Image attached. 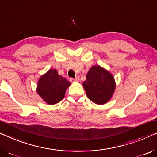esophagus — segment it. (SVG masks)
I'll return each instance as SVG.
<instances>
[{
	"mask_svg": "<svg viewBox=\"0 0 157 157\" xmlns=\"http://www.w3.org/2000/svg\"><path fill=\"white\" fill-rule=\"evenodd\" d=\"M70 80H71V82H79V77H76L75 78H71L70 79Z\"/></svg>",
	"mask_w": 157,
	"mask_h": 157,
	"instance_id": "esophagus-1",
	"label": "esophagus"
}]
</instances>
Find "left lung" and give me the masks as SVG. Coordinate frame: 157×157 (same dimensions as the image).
Returning a JSON list of instances; mask_svg holds the SVG:
<instances>
[{
	"label": "left lung",
	"instance_id": "left-lung-1",
	"mask_svg": "<svg viewBox=\"0 0 157 157\" xmlns=\"http://www.w3.org/2000/svg\"><path fill=\"white\" fill-rule=\"evenodd\" d=\"M86 78L82 85L91 101L97 104H104L111 99L116 82L111 72L100 65H94L88 71Z\"/></svg>",
	"mask_w": 157,
	"mask_h": 157
}]
</instances>
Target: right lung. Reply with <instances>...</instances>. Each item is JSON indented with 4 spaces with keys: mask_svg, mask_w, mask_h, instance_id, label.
Segmentation results:
<instances>
[{
    "mask_svg": "<svg viewBox=\"0 0 157 157\" xmlns=\"http://www.w3.org/2000/svg\"><path fill=\"white\" fill-rule=\"evenodd\" d=\"M69 81L58 75L55 69H50L39 78L36 92L47 104L53 105L63 99Z\"/></svg>",
    "mask_w": 157,
    "mask_h": 157,
    "instance_id": "right-lung-1",
    "label": "right lung"
}]
</instances>
